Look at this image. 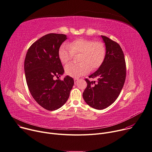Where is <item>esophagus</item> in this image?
<instances>
[{
	"label": "esophagus",
	"instance_id": "esophagus-1",
	"mask_svg": "<svg viewBox=\"0 0 152 152\" xmlns=\"http://www.w3.org/2000/svg\"><path fill=\"white\" fill-rule=\"evenodd\" d=\"M74 80V83H75V84H77V82H78V81L79 80V79L77 78H75Z\"/></svg>",
	"mask_w": 152,
	"mask_h": 152
}]
</instances>
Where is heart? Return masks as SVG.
Listing matches in <instances>:
<instances>
[{
  "instance_id": "1",
  "label": "heart",
  "mask_w": 152,
  "mask_h": 152,
  "mask_svg": "<svg viewBox=\"0 0 152 152\" xmlns=\"http://www.w3.org/2000/svg\"><path fill=\"white\" fill-rule=\"evenodd\" d=\"M80 53V63H71L65 66V72L67 75L78 77L88 74L91 67L93 70L98 68L105 59L106 49L102 42L81 38L68 45H61L58 50V57L61 62L66 64L72 59L74 54Z\"/></svg>"
}]
</instances>
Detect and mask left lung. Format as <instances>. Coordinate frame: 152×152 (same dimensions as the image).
Here are the masks:
<instances>
[{
    "label": "left lung",
    "instance_id": "8db88e82",
    "mask_svg": "<svg viewBox=\"0 0 152 152\" xmlns=\"http://www.w3.org/2000/svg\"><path fill=\"white\" fill-rule=\"evenodd\" d=\"M105 43L106 54L98 69L89 76L98 78L95 81L86 78L87 88L83 93L85 102L91 107L102 110L110 106L118 97L126 80V66L123 50L118 43L101 36Z\"/></svg>",
    "mask_w": 152,
    "mask_h": 152
}]
</instances>
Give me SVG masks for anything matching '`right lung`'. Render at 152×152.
Masks as SVG:
<instances>
[{
	"label": "right lung",
	"mask_w": 152,
	"mask_h": 152,
	"mask_svg": "<svg viewBox=\"0 0 152 152\" xmlns=\"http://www.w3.org/2000/svg\"><path fill=\"white\" fill-rule=\"evenodd\" d=\"M66 39L62 34H48L34 43L26 54L24 69L29 91L36 102L48 110L65 104L74 84L68 75L63 80L54 79L64 73L58 50Z\"/></svg>",
	"instance_id": "1"
}]
</instances>
